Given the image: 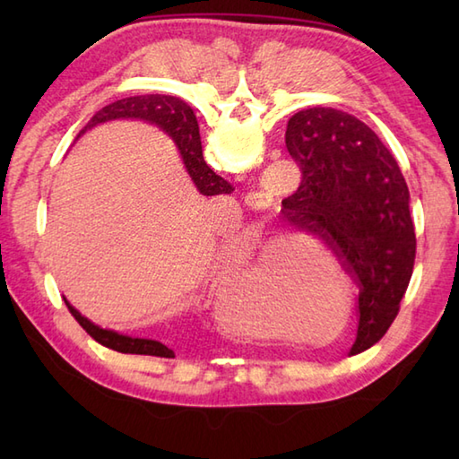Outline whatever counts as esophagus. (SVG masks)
I'll list each match as a JSON object with an SVG mask.
<instances>
[{"instance_id":"1","label":"esophagus","mask_w":459,"mask_h":459,"mask_svg":"<svg viewBox=\"0 0 459 459\" xmlns=\"http://www.w3.org/2000/svg\"><path fill=\"white\" fill-rule=\"evenodd\" d=\"M270 201H272L270 193L264 189H255V191H248L245 195V203L252 209H266Z\"/></svg>"}]
</instances>
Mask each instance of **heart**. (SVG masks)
<instances>
[{"label":"heart","instance_id":"heart-1","mask_svg":"<svg viewBox=\"0 0 459 459\" xmlns=\"http://www.w3.org/2000/svg\"><path fill=\"white\" fill-rule=\"evenodd\" d=\"M221 286L219 314H227V325L237 333L255 339L272 337L270 319L256 299L266 298L298 325L327 317L335 298L349 307L347 278L327 252L298 237L270 242L258 224H235L222 235Z\"/></svg>","mask_w":459,"mask_h":459}]
</instances>
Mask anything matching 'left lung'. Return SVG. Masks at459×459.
Segmentation results:
<instances>
[{"label": "left lung", "mask_w": 459, "mask_h": 459, "mask_svg": "<svg viewBox=\"0 0 459 459\" xmlns=\"http://www.w3.org/2000/svg\"><path fill=\"white\" fill-rule=\"evenodd\" d=\"M286 145L301 181L281 201V214L324 238L355 280L359 327L349 355L363 353L398 316L414 270L408 185L378 135L345 112L299 110L288 122Z\"/></svg>", "instance_id": "left-lung-1"}]
</instances>
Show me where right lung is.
<instances>
[{"label": "right lung", "instance_id": "right-lung-1", "mask_svg": "<svg viewBox=\"0 0 459 459\" xmlns=\"http://www.w3.org/2000/svg\"><path fill=\"white\" fill-rule=\"evenodd\" d=\"M110 120H143L148 124L158 126L178 145L181 153V160L185 163L191 181L195 187L204 197H212V195H230L235 187L222 179L221 175L214 173L203 160V148H201V135H199V124L189 104H185L178 96H165V94H143V96H130V99L116 100L102 110L96 112L91 122L84 126L79 135L86 130L94 128V126L110 122ZM65 304L68 311L79 321L82 329H86L94 341L100 345L118 351V353H130V355H153V357H173V351L153 339L143 337H130L122 335L118 331L102 329L94 325L91 319L81 316L79 309H74L68 304L66 298Z\"/></svg>", "mask_w": 459, "mask_h": 459}]
</instances>
